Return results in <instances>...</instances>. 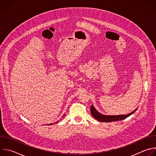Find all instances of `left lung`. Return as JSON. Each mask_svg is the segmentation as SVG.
<instances>
[{"instance_id":"obj_1","label":"left lung","mask_w":156,"mask_h":156,"mask_svg":"<svg viewBox=\"0 0 156 156\" xmlns=\"http://www.w3.org/2000/svg\"><path fill=\"white\" fill-rule=\"evenodd\" d=\"M138 108H136L134 111H133L132 112L126 114V115H105L103 114H101L99 112L96 110V109L94 108L93 105L91 107V114L92 116L95 118L96 120H98L99 122H110L114 121H118V120H122L129 116H130L133 113H135V111L137 110Z\"/></svg>"}]
</instances>
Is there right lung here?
<instances>
[{"mask_svg":"<svg viewBox=\"0 0 156 156\" xmlns=\"http://www.w3.org/2000/svg\"><path fill=\"white\" fill-rule=\"evenodd\" d=\"M64 115H63V117H64ZM57 122H56V123H57ZM53 125V124H52V123H50V124H48V125Z\"/></svg>","mask_w":156,"mask_h":156,"instance_id":"right-lung-1","label":"right lung"}]
</instances>
